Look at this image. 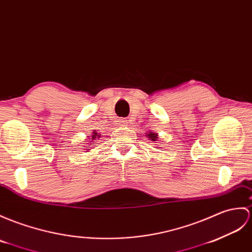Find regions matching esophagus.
Masks as SVG:
<instances>
[{
  "label": "esophagus",
  "instance_id": "obj_1",
  "mask_svg": "<svg viewBox=\"0 0 252 252\" xmlns=\"http://www.w3.org/2000/svg\"><path fill=\"white\" fill-rule=\"evenodd\" d=\"M119 124H120L121 126H127V120L126 119H120Z\"/></svg>",
  "mask_w": 252,
  "mask_h": 252
}]
</instances>
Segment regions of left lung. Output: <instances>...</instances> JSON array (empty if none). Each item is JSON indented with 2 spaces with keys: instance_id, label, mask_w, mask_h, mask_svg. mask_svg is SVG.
<instances>
[{
  "instance_id": "8db88e82",
  "label": "left lung",
  "mask_w": 252,
  "mask_h": 252,
  "mask_svg": "<svg viewBox=\"0 0 252 252\" xmlns=\"http://www.w3.org/2000/svg\"><path fill=\"white\" fill-rule=\"evenodd\" d=\"M147 136L150 138V140H153V142H157V140H158V135L156 133L150 132L149 134H147Z\"/></svg>"
}]
</instances>
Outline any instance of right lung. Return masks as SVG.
I'll list each match as a JSON object with an SVG mask.
<instances>
[{
    "label": "right lung",
    "mask_w": 252,
    "mask_h": 252,
    "mask_svg": "<svg viewBox=\"0 0 252 252\" xmlns=\"http://www.w3.org/2000/svg\"><path fill=\"white\" fill-rule=\"evenodd\" d=\"M99 136H97V132H93V134H92V135H91V138H89V140H88V142H90L89 143V146H87V148H91L90 147V145H93V144H94V140L96 139V138H98Z\"/></svg>",
    "instance_id": "right-lung-1"
}]
</instances>
